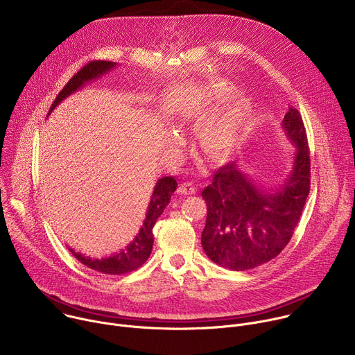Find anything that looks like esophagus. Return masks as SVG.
Listing matches in <instances>:
<instances>
[{
  "label": "esophagus",
  "instance_id": "obj_1",
  "mask_svg": "<svg viewBox=\"0 0 355 355\" xmlns=\"http://www.w3.org/2000/svg\"><path fill=\"white\" fill-rule=\"evenodd\" d=\"M177 192L180 195H193L196 192V187L192 182H184L178 187Z\"/></svg>",
  "mask_w": 355,
  "mask_h": 355
}]
</instances>
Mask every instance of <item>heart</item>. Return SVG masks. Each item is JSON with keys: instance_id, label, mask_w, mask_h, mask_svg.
Listing matches in <instances>:
<instances>
[{"instance_id": "heart-1", "label": "heart", "mask_w": 355, "mask_h": 355, "mask_svg": "<svg viewBox=\"0 0 355 355\" xmlns=\"http://www.w3.org/2000/svg\"><path fill=\"white\" fill-rule=\"evenodd\" d=\"M243 139V119L232 111L222 118L214 119L199 129V144L207 155L218 160L230 157L239 148ZM182 136L174 132L171 141L181 143Z\"/></svg>"}]
</instances>
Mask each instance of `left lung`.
Returning a JSON list of instances; mask_svg holds the SVG:
<instances>
[{
    "mask_svg": "<svg viewBox=\"0 0 355 355\" xmlns=\"http://www.w3.org/2000/svg\"><path fill=\"white\" fill-rule=\"evenodd\" d=\"M282 129L295 147L285 181L274 188L256 184L232 162L202 191L208 215L200 243L205 254L232 271L256 268L275 259L299 223L311 188L306 130L289 107Z\"/></svg>",
    "mask_w": 355,
    "mask_h": 355,
    "instance_id": "1",
    "label": "left lung"
}]
</instances>
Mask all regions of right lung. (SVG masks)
Returning a JSON list of instances; mask_svg holds the SVG:
<instances>
[{
	"mask_svg": "<svg viewBox=\"0 0 355 355\" xmlns=\"http://www.w3.org/2000/svg\"><path fill=\"white\" fill-rule=\"evenodd\" d=\"M116 66L118 64L114 62H104V60L91 62V63L85 64L77 74H74L71 77V80L59 92V95L53 101L52 108H50L49 114L52 112L69 95L78 91L85 84L95 81L96 78L110 73ZM175 189H177V181L174 177H163L160 180H157L155 191H153V193H151V198L148 202L143 226L140 227V230L135 236V239L121 251L115 252V254H112L110 257L91 259V257L81 254V252L74 251L73 248H69L71 251V254L85 267L95 270L98 272H103V274L121 275V274H126V272L137 270L150 257L151 248H153V227H155L157 219L160 218V215L163 214V211L170 204L171 195Z\"/></svg>",
	"mask_w": 355,
	"mask_h": 355,
	"instance_id": "right-lung-1",
	"label": "right lung"
}]
</instances>
